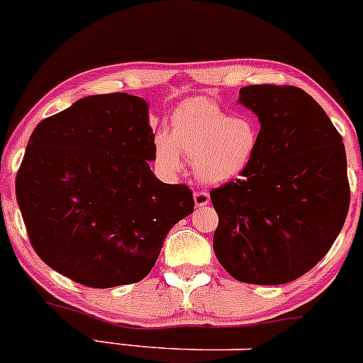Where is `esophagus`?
<instances>
[{"label": "esophagus", "mask_w": 363, "mask_h": 363, "mask_svg": "<svg viewBox=\"0 0 363 363\" xmlns=\"http://www.w3.org/2000/svg\"><path fill=\"white\" fill-rule=\"evenodd\" d=\"M194 203H196V206H206V204L209 203V194L203 189L196 191V193H194Z\"/></svg>", "instance_id": "34e87169"}]
</instances>
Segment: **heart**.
<instances>
[{"label":"heart","mask_w":363,"mask_h":363,"mask_svg":"<svg viewBox=\"0 0 363 363\" xmlns=\"http://www.w3.org/2000/svg\"><path fill=\"white\" fill-rule=\"evenodd\" d=\"M257 142L259 133L250 120L230 118L213 99L193 98L174 111L170 135H155L154 150L157 162L167 170L179 169L181 150L193 160L201 181L221 184L247 167Z\"/></svg>","instance_id":"b5f03b06"}]
</instances>
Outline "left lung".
Listing matches in <instances>:
<instances>
[{
	"label": "left lung",
	"instance_id": "1",
	"mask_svg": "<svg viewBox=\"0 0 363 363\" xmlns=\"http://www.w3.org/2000/svg\"><path fill=\"white\" fill-rule=\"evenodd\" d=\"M240 103L259 116V142L240 177L209 193L213 248L237 281L277 286L311 270L342 231L347 154L328 115L299 87L245 86Z\"/></svg>",
	"mask_w": 363,
	"mask_h": 363
}]
</instances>
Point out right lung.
I'll return each instance as SVG.
<instances>
[{"mask_svg":"<svg viewBox=\"0 0 363 363\" xmlns=\"http://www.w3.org/2000/svg\"><path fill=\"white\" fill-rule=\"evenodd\" d=\"M148 106L125 93L94 94L33 130L16 174V201L37 255L96 289L142 281L165 235L194 211L186 184H164Z\"/></svg>","mask_w":363,"mask_h":363,"instance_id":"1","label":"right lung"}]
</instances>
